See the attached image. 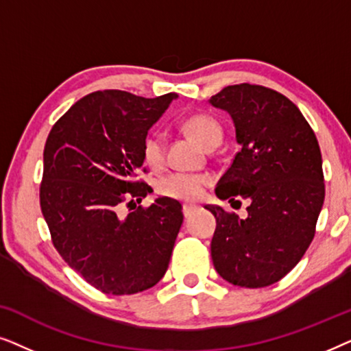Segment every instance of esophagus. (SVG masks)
<instances>
[{
  "instance_id": "obj_1",
  "label": "esophagus",
  "mask_w": 351,
  "mask_h": 351,
  "mask_svg": "<svg viewBox=\"0 0 351 351\" xmlns=\"http://www.w3.org/2000/svg\"><path fill=\"white\" fill-rule=\"evenodd\" d=\"M182 210H184V215L185 217H189V215H191V213L195 210V206L191 204H184V208H182Z\"/></svg>"
}]
</instances>
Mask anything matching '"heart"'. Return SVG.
Segmentation results:
<instances>
[{"mask_svg": "<svg viewBox=\"0 0 351 351\" xmlns=\"http://www.w3.org/2000/svg\"><path fill=\"white\" fill-rule=\"evenodd\" d=\"M184 129L199 143L201 147L213 150L222 142L223 131L217 119L210 114H193L189 119H185ZM142 155L148 166L160 167L165 162V143L160 134L150 132L143 138L142 143ZM209 184V179L201 174H167L161 177L156 184L158 193L167 198L195 201L201 198L204 193L206 185Z\"/></svg>", "mask_w": 351, "mask_h": 351, "instance_id": "obj_1", "label": "heart"}]
</instances>
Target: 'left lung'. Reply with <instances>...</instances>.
Returning a JSON list of instances; mask_svg holds the SVG:
<instances>
[{
	"label": "left lung",
	"mask_w": 351,
	"mask_h": 351,
	"mask_svg": "<svg viewBox=\"0 0 351 351\" xmlns=\"http://www.w3.org/2000/svg\"><path fill=\"white\" fill-rule=\"evenodd\" d=\"M209 104L232 117L241 145L215 195L249 201L246 219L206 206L217 220L214 267L234 286H270L299 263L315 237L324 203L318 141L300 110L263 86H227Z\"/></svg>",
	"instance_id": "obj_1"
}]
</instances>
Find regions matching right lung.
Masks as SVG:
<instances>
[{"mask_svg": "<svg viewBox=\"0 0 351 351\" xmlns=\"http://www.w3.org/2000/svg\"><path fill=\"white\" fill-rule=\"evenodd\" d=\"M174 99L97 90L71 105L47 136L40 203L52 243L105 294L150 289L169 265L182 204L162 196L137 206L153 190L136 176L145 161L143 138ZM123 204L133 209L126 216Z\"/></svg>", "mask_w": 351, "mask_h": 351, "instance_id": "obj_1", "label": "right lung"}]
</instances>
